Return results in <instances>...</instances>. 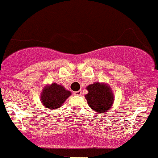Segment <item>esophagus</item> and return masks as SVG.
Listing matches in <instances>:
<instances>
[{
	"instance_id": "esophagus-1",
	"label": "esophagus",
	"mask_w": 158,
	"mask_h": 158,
	"mask_svg": "<svg viewBox=\"0 0 158 158\" xmlns=\"http://www.w3.org/2000/svg\"><path fill=\"white\" fill-rule=\"evenodd\" d=\"M81 94H82L81 90H78V91L74 92V94H75L76 96H81Z\"/></svg>"
}]
</instances>
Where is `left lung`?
<instances>
[{"label":"left lung","mask_w":158,"mask_h":158,"mask_svg":"<svg viewBox=\"0 0 158 158\" xmlns=\"http://www.w3.org/2000/svg\"><path fill=\"white\" fill-rule=\"evenodd\" d=\"M88 94L85 95L88 105L98 113L109 110L114 102V95L107 85L96 82L87 87Z\"/></svg>","instance_id":"8db88e82"}]
</instances>
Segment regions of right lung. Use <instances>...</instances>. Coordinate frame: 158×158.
<instances>
[{
    "label": "right lung",
    "instance_id": "1",
    "mask_svg": "<svg viewBox=\"0 0 158 158\" xmlns=\"http://www.w3.org/2000/svg\"><path fill=\"white\" fill-rule=\"evenodd\" d=\"M71 95V93L61 85L52 83L44 88L41 96V100L47 108L56 109L62 106L63 103Z\"/></svg>",
    "mask_w": 158,
    "mask_h": 158
}]
</instances>
